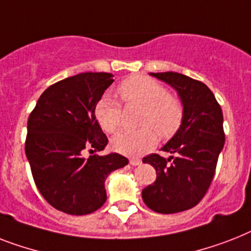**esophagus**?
Wrapping results in <instances>:
<instances>
[{"label":"esophagus","mask_w":251,"mask_h":251,"mask_svg":"<svg viewBox=\"0 0 251 251\" xmlns=\"http://www.w3.org/2000/svg\"><path fill=\"white\" fill-rule=\"evenodd\" d=\"M140 164H142V160H139V158H130V165H132V166H138Z\"/></svg>","instance_id":"1"}]
</instances>
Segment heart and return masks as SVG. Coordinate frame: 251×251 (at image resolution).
Here are the masks:
<instances>
[{
  "instance_id": "1",
  "label": "heart",
  "mask_w": 251,
  "mask_h": 251,
  "mask_svg": "<svg viewBox=\"0 0 251 251\" xmlns=\"http://www.w3.org/2000/svg\"><path fill=\"white\" fill-rule=\"evenodd\" d=\"M117 94L126 105L143 108L139 119V125L143 127L119 132L112 139L116 152L140 156L157 144V134L162 139H168L182 126L184 105L157 81L142 76L131 77L120 85ZM95 117L105 132H116L121 125V107L112 98L103 97L97 103Z\"/></svg>"
}]
</instances>
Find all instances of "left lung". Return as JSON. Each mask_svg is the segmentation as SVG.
I'll return each instance as SVG.
<instances>
[{
	"instance_id": "1",
	"label": "left lung",
	"mask_w": 251,
	"mask_h": 251,
	"mask_svg": "<svg viewBox=\"0 0 251 251\" xmlns=\"http://www.w3.org/2000/svg\"><path fill=\"white\" fill-rule=\"evenodd\" d=\"M178 91L184 119L172 139L162 147L172 156L152 153L143 162L156 169L157 178L142 191L151 210L175 214L196 206L213 182L218 157L225 146L223 113L209 87L176 72L151 73Z\"/></svg>"
}]
</instances>
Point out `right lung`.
<instances>
[{"mask_svg": "<svg viewBox=\"0 0 251 251\" xmlns=\"http://www.w3.org/2000/svg\"><path fill=\"white\" fill-rule=\"evenodd\" d=\"M113 81L105 72L62 79L42 93L28 119L25 154L34 183L52 207L69 215H87L103 206L107 176L129 164L119 153L83 156L108 143L95 107Z\"/></svg>", "mask_w": 251, "mask_h": 251, "instance_id": "right-lung-1", "label": "right lung"}]
</instances>
